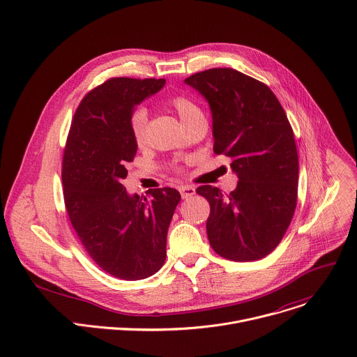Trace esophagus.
I'll list each match as a JSON object with an SVG mask.
<instances>
[{"instance_id":"1","label":"esophagus","mask_w":357,"mask_h":357,"mask_svg":"<svg viewBox=\"0 0 357 357\" xmlns=\"http://www.w3.org/2000/svg\"><path fill=\"white\" fill-rule=\"evenodd\" d=\"M178 191H180L183 199H187V198H190V197H192L195 194V188L191 187V185H181L178 188Z\"/></svg>"}]
</instances>
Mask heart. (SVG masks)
<instances>
[{"instance_id": "heart-1", "label": "heart", "mask_w": 357, "mask_h": 357, "mask_svg": "<svg viewBox=\"0 0 357 357\" xmlns=\"http://www.w3.org/2000/svg\"><path fill=\"white\" fill-rule=\"evenodd\" d=\"M166 105L178 116L183 126L202 116V112L199 110V107L187 96H181V95L169 96L166 100ZM146 127H148L146 112L142 109L135 110L130 120V130H131L132 139L138 148H142L146 144Z\"/></svg>"}]
</instances>
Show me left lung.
Masks as SVG:
<instances>
[{
  "mask_svg": "<svg viewBox=\"0 0 357 357\" xmlns=\"http://www.w3.org/2000/svg\"><path fill=\"white\" fill-rule=\"evenodd\" d=\"M187 85L212 113L213 152L231 160L237 187L225 195L201 185L211 205V247L231 261H254L272 252L286 233L297 204L298 158L293 130L273 92L233 68L197 73Z\"/></svg>",
  "mask_w": 357,
  "mask_h": 357,
  "instance_id": "1",
  "label": "left lung"
}]
</instances>
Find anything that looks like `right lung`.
Instances as JSON below:
<instances>
[{"instance_id":"obj_1","label":"right lung","mask_w":357,"mask_h":357,"mask_svg":"<svg viewBox=\"0 0 357 357\" xmlns=\"http://www.w3.org/2000/svg\"><path fill=\"white\" fill-rule=\"evenodd\" d=\"M165 79L112 78L91 91L75 112L64 158L63 185L70 220L92 259L107 273L139 280L166 259V238L177 190L165 187L141 198L121 181L137 155L130 120Z\"/></svg>"}]
</instances>
